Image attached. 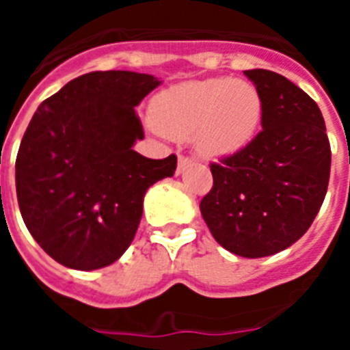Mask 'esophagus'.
Listing matches in <instances>:
<instances>
[{"label": "esophagus", "mask_w": 350, "mask_h": 350, "mask_svg": "<svg viewBox=\"0 0 350 350\" xmlns=\"http://www.w3.org/2000/svg\"><path fill=\"white\" fill-rule=\"evenodd\" d=\"M193 165V159L191 157H185V156H180L178 157V166H177V175H180V173H184L185 170L189 168V166Z\"/></svg>", "instance_id": "1"}]
</instances>
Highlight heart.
<instances>
[{
	"label": "heart",
	"instance_id": "heart-1",
	"mask_svg": "<svg viewBox=\"0 0 350 350\" xmlns=\"http://www.w3.org/2000/svg\"><path fill=\"white\" fill-rule=\"evenodd\" d=\"M150 117L166 137H194L203 156L228 157L256 137L262 119V98L247 80H196L157 96Z\"/></svg>",
	"mask_w": 350,
	"mask_h": 350
}]
</instances>
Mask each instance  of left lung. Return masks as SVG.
<instances>
[{"mask_svg":"<svg viewBox=\"0 0 350 350\" xmlns=\"http://www.w3.org/2000/svg\"><path fill=\"white\" fill-rule=\"evenodd\" d=\"M262 98V131L212 163L200 210L219 245L242 258L277 254L307 233L324 202L332 148L323 113L305 91L270 70H247Z\"/></svg>","mask_w":350,"mask_h":350,"instance_id":"obj_1","label":"left lung"}]
</instances>
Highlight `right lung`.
<instances>
[{"mask_svg":"<svg viewBox=\"0 0 350 350\" xmlns=\"http://www.w3.org/2000/svg\"><path fill=\"white\" fill-rule=\"evenodd\" d=\"M161 80L135 71H92L38 107L24 133L15 187L24 224L52 259L73 270L116 262L131 245L144 196L173 177L177 156L148 159L135 107Z\"/></svg>","mask_w":350,"mask_h":350,"instance_id":"right-lung-1","label":"right lung"}]
</instances>
